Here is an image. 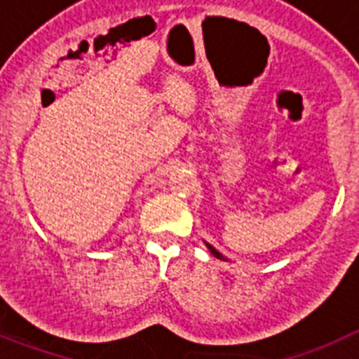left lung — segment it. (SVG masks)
I'll list each match as a JSON object with an SVG mask.
<instances>
[{
	"label": "left lung",
	"instance_id": "obj_1",
	"mask_svg": "<svg viewBox=\"0 0 359 359\" xmlns=\"http://www.w3.org/2000/svg\"><path fill=\"white\" fill-rule=\"evenodd\" d=\"M206 246H208V250H210V252H212V254L213 255H215V257L217 259H221V261H224V255H222V254H219V252H217V250L215 248H213V246L212 245H208V243H206Z\"/></svg>",
	"mask_w": 359,
	"mask_h": 359
}]
</instances>
